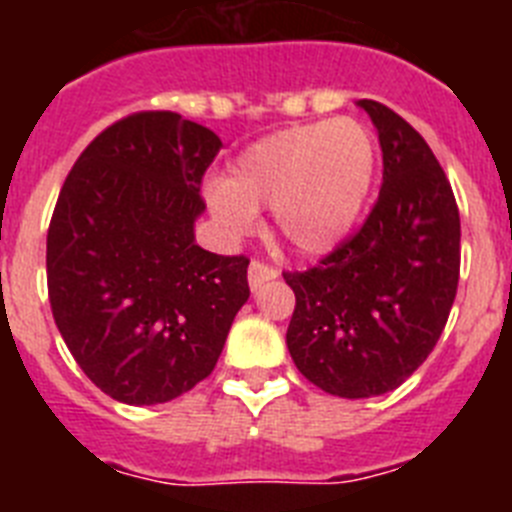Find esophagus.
Returning a JSON list of instances; mask_svg holds the SVG:
<instances>
[{"mask_svg":"<svg viewBox=\"0 0 512 512\" xmlns=\"http://www.w3.org/2000/svg\"><path fill=\"white\" fill-rule=\"evenodd\" d=\"M277 277L279 271L274 269V266L261 264V261H251V266H248V287H251L253 292L264 287L266 282H274Z\"/></svg>","mask_w":512,"mask_h":512,"instance_id":"34e87169","label":"esophagus"}]
</instances>
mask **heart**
Instances as JSON below:
<instances>
[{
  "label": "heart",
  "mask_w": 512,
  "mask_h": 512,
  "mask_svg": "<svg viewBox=\"0 0 512 512\" xmlns=\"http://www.w3.org/2000/svg\"><path fill=\"white\" fill-rule=\"evenodd\" d=\"M377 169V146L351 117L264 135L235 156L230 176H212L205 200L228 235L259 223L271 205L274 228L300 253H328L354 230Z\"/></svg>",
  "instance_id": "b5f03b06"
}]
</instances>
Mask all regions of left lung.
<instances>
[{
    "mask_svg": "<svg viewBox=\"0 0 512 512\" xmlns=\"http://www.w3.org/2000/svg\"><path fill=\"white\" fill-rule=\"evenodd\" d=\"M356 104L382 148L377 205L315 269L284 274L297 297L292 361L348 400L397 390L428 359L454 305L461 241L454 192L423 135L374 99Z\"/></svg>",
    "mask_w": 512,
    "mask_h": 512,
    "instance_id": "left-lung-1",
    "label": "left lung"
}]
</instances>
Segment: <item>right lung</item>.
<instances>
[{
    "label": "right lung",
    "mask_w": 512,
    "mask_h": 512,
    "mask_svg": "<svg viewBox=\"0 0 512 512\" xmlns=\"http://www.w3.org/2000/svg\"><path fill=\"white\" fill-rule=\"evenodd\" d=\"M223 140L176 112H138L81 153L48 228V297L104 395L158 405L210 377L248 300L246 256L197 246L200 184Z\"/></svg>",
    "instance_id": "obj_1"
}]
</instances>
